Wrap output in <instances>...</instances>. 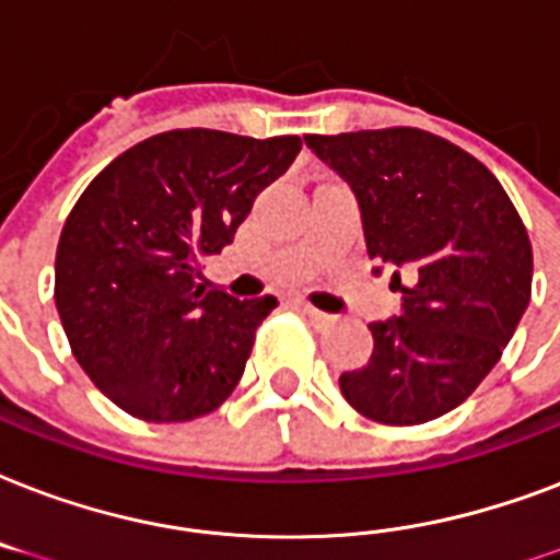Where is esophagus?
<instances>
[{
  "label": "esophagus",
  "mask_w": 560,
  "mask_h": 560,
  "mask_svg": "<svg viewBox=\"0 0 560 560\" xmlns=\"http://www.w3.org/2000/svg\"><path fill=\"white\" fill-rule=\"evenodd\" d=\"M294 306H298V310L303 312V315H306V318L312 320V324H315V327H329V324H332V315H327V312H320V310H315V306H310V303H303V301H294Z\"/></svg>",
  "instance_id": "obj_1"
}]
</instances>
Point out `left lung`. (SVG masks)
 <instances>
[{
	"mask_svg": "<svg viewBox=\"0 0 560 560\" xmlns=\"http://www.w3.org/2000/svg\"><path fill=\"white\" fill-rule=\"evenodd\" d=\"M348 180L368 257L394 268L397 318L368 324L374 353L339 376L345 400L388 427L453 411L491 374L532 298V242L488 168L420 128L303 137ZM410 283H399V271ZM380 275V268H374Z\"/></svg>",
	"mask_w": 560,
	"mask_h": 560,
	"instance_id": "obj_1",
	"label": "left lung"
}]
</instances>
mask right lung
<instances>
[{
	"instance_id": "add662e5",
	"label": "right lung",
	"mask_w": 560,
	"mask_h": 560,
	"mask_svg": "<svg viewBox=\"0 0 560 560\" xmlns=\"http://www.w3.org/2000/svg\"><path fill=\"white\" fill-rule=\"evenodd\" d=\"M301 145L166 131L119 154L78 198L58 242L55 303L78 365L119 409L180 423L231 397L277 298L207 292L201 259L231 245Z\"/></svg>"
}]
</instances>
